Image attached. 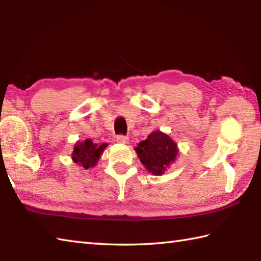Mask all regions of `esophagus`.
Segmentation results:
<instances>
[{
    "label": "esophagus",
    "mask_w": 261,
    "mask_h": 261,
    "mask_svg": "<svg viewBox=\"0 0 261 261\" xmlns=\"http://www.w3.org/2000/svg\"><path fill=\"white\" fill-rule=\"evenodd\" d=\"M116 141H118L119 143H122V145H124V143H127V141H129V138H127L126 136H118L116 137Z\"/></svg>",
    "instance_id": "obj_1"
}]
</instances>
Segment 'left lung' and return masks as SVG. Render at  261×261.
<instances>
[{"label":"left lung","instance_id":"obj_1","mask_svg":"<svg viewBox=\"0 0 261 261\" xmlns=\"http://www.w3.org/2000/svg\"><path fill=\"white\" fill-rule=\"evenodd\" d=\"M135 150L149 173L157 176L165 173L178 153L176 142L159 130L151 132Z\"/></svg>","mask_w":261,"mask_h":261}]
</instances>
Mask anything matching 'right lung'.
I'll return each mask as SVG.
<instances>
[{
  "label": "right lung",
  "instance_id": "right-lung-1",
  "mask_svg": "<svg viewBox=\"0 0 261 261\" xmlns=\"http://www.w3.org/2000/svg\"><path fill=\"white\" fill-rule=\"evenodd\" d=\"M108 143H103L97 146V143H93L92 140L86 139L85 141H79L74 146V151L71 153V159L75 164L81 167L88 169L95 166L101 158V154Z\"/></svg>",
  "mask_w": 261,
  "mask_h": 261
}]
</instances>
